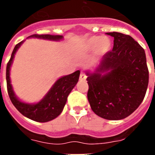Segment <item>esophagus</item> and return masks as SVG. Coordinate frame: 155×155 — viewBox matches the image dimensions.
<instances>
[{"label": "esophagus", "mask_w": 155, "mask_h": 155, "mask_svg": "<svg viewBox=\"0 0 155 155\" xmlns=\"http://www.w3.org/2000/svg\"><path fill=\"white\" fill-rule=\"evenodd\" d=\"M86 78H87V76H86V75H85V73L81 71L80 75V80H81V81H84V80H86Z\"/></svg>", "instance_id": "obj_1"}]
</instances>
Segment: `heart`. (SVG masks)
<instances>
[{
	"instance_id": "b5f03b06",
	"label": "heart",
	"mask_w": 155,
	"mask_h": 155,
	"mask_svg": "<svg viewBox=\"0 0 155 155\" xmlns=\"http://www.w3.org/2000/svg\"><path fill=\"white\" fill-rule=\"evenodd\" d=\"M111 46V40L108 37H102L99 35L91 36L84 42V49L87 51L95 49V54L97 56H102L108 53L110 51Z\"/></svg>"
}]
</instances>
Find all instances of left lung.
I'll use <instances>...</instances> for the list:
<instances>
[{
	"instance_id": "obj_1",
	"label": "left lung",
	"mask_w": 155,
	"mask_h": 155,
	"mask_svg": "<svg viewBox=\"0 0 155 155\" xmlns=\"http://www.w3.org/2000/svg\"><path fill=\"white\" fill-rule=\"evenodd\" d=\"M113 48L93 71H87V100L92 111L107 120H121L141 104L149 83L144 49L130 35L106 33Z\"/></svg>"
}]
</instances>
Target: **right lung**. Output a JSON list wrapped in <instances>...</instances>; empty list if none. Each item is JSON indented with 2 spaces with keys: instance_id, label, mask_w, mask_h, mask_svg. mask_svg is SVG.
<instances>
[{
  "instance_id": "1",
  "label": "right lung",
  "mask_w": 155,
  "mask_h": 155,
  "mask_svg": "<svg viewBox=\"0 0 155 155\" xmlns=\"http://www.w3.org/2000/svg\"><path fill=\"white\" fill-rule=\"evenodd\" d=\"M30 38L49 41H60L63 39V35H33L29 36L27 38ZM25 41V40L21 41L16 45L6 67V82L8 96L15 108L25 117L38 122H47L57 117L63 112L68 95L70 94L79 80L80 71L78 70L70 75H64L58 79L43 98L37 103L30 104L21 101L16 96L13 86L11 84L10 68L16 52Z\"/></svg>"
}]
</instances>
